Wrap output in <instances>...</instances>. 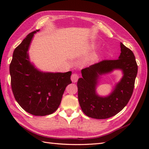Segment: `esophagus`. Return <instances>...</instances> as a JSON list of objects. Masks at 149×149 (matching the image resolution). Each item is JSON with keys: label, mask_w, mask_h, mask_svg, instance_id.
I'll list each match as a JSON object with an SVG mask.
<instances>
[{"label": "esophagus", "mask_w": 149, "mask_h": 149, "mask_svg": "<svg viewBox=\"0 0 149 149\" xmlns=\"http://www.w3.org/2000/svg\"><path fill=\"white\" fill-rule=\"evenodd\" d=\"M79 79V75L77 74H73L71 75V80L73 83H76Z\"/></svg>", "instance_id": "34e87169"}]
</instances>
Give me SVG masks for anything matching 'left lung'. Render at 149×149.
Returning <instances> with one entry per match:
<instances>
[{"mask_svg": "<svg viewBox=\"0 0 149 149\" xmlns=\"http://www.w3.org/2000/svg\"><path fill=\"white\" fill-rule=\"evenodd\" d=\"M121 53L118 59H104L81 70L77 81L78 100L81 109L86 116L96 119H106L122 111L130 100L134 88L138 65L132 50L120 43ZM121 69L124 76L110 96H98L95 87L98 74Z\"/></svg>", "mask_w": 149, "mask_h": 149, "instance_id": "1", "label": "left lung"}]
</instances>
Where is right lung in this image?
Instances as JSON below:
<instances>
[{"label":"right lung","mask_w":149,"mask_h":149,"mask_svg":"<svg viewBox=\"0 0 149 149\" xmlns=\"http://www.w3.org/2000/svg\"><path fill=\"white\" fill-rule=\"evenodd\" d=\"M36 30L15 48L9 65L11 85L15 100L26 112L35 116L50 115L58 109L72 72L43 73L29 61L27 50Z\"/></svg>","instance_id":"add662e5"}]
</instances>
